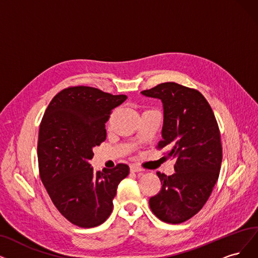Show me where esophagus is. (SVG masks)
<instances>
[{"label": "esophagus", "mask_w": 258, "mask_h": 258, "mask_svg": "<svg viewBox=\"0 0 258 258\" xmlns=\"http://www.w3.org/2000/svg\"><path fill=\"white\" fill-rule=\"evenodd\" d=\"M130 171L131 172H140V171H143V169L138 166V165H130Z\"/></svg>", "instance_id": "1"}]
</instances>
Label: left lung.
Segmentation results:
<instances>
[{"label": "left lung", "instance_id": "1", "mask_svg": "<svg viewBox=\"0 0 258 258\" xmlns=\"http://www.w3.org/2000/svg\"><path fill=\"white\" fill-rule=\"evenodd\" d=\"M141 93L161 99L164 121L158 149L170 148L167 157L176 160L171 176L157 172L162 187L149 199V207L160 220L182 223L203 208L218 180L222 161L218 123L208 100L195 89L164 82Z\"/></svg>", "mask_w": 258, "mask_h": 258}]
</instances>
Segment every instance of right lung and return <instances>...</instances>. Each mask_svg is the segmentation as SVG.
<instances>
[{"mask_svg":"<svg viewBox=\"0 0 258 258\" xmlns=\"http://www.w3.org/2000/svg\"><path fill=\"white\" fill-rule=\"evenodd\" d=\"M127 99L91 87H71L51 99L40 123V178L57 210L80 228L105 222L113 209L119 182L129 166L94 173L89 161L106 140L105 123L112 110Z\"/></svg>","mask_w":258,"mask_h":258,"instance_id":"right-lung-1","label":"right lung"}]
</instances>
